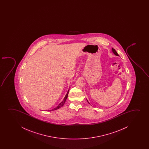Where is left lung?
<instances>
[{"instance_id":"8db88e82","label":"left lung","mask_w":149,"mask_h":149,"mask_svg":"<svg viewBox=\"0 0 149 149\" xmlns=\"http://www.w3.org/2000/svg\"><path fill=\"white\" fill-rule=\"evenodd\" d=\"M111 50H112V52H113V53L114 54V55H116V56H119V55H118V53L116 52V50H115V49H113V48H112V49H111ZM86 100H87V101H88V103H89V104H90V103H89V102L88 101V100H87V99H86Z\"/></svg>"}]
</instances>
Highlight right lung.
Masks as SVG:
<instances>
[{"mask_svg":"<svg viewBox=\"0 0 149 149\" xmlns=\"http://www.w3.org/2000/svg\"><path fill=\"white\" fill-rule=\"evenodd\" d=\"M69 90L68 91L67 93V94L65 95V98H63V101H61L60 103H59L58 105H57V107H55V108H53V109H52L51 110H56V109H59V108L61 107L62 106H63V105L65 104V101L67 100V99L68 98V94H69ZM50 111H51V110H50Z\"/></svg>","mask_w":149,"mask_h":149,"instance_id":"1","label":"right lung"}]
</instances>
